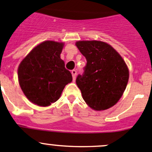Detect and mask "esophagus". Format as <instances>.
Returning a JSON list of instances; mask_svg holds the SVG:
<instances>
[{
    "label": "esophagus",
    "instance_id": "34e87169",
    "mask_svg": "<svg viewBox=\"0 0 152 152\" xmlns=\"http://www.w3.org/2000/svg\"><path fill=\"white\" fill-rule=\"evenodd\" d=\"M71 73H72V76H73V80L75 82V79H76V70H72Z\"/></svg>",
    "mask_w": 152,
    "mask_h": 152
}]
</instances>
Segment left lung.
<instances>
[{"label": "left lung", "instance_id": "left-lung-1", "mask_svg": "<svg viewBox=\"0 0 152 152\" xmlns=\"http://www.w3.org/2000/svg\"><path fill=\"white\" fill-rule=\"evenodd\" d=\"M76 46L87 61L84 73L76 80L83 98L93 110L110 108L121 98L128 83L127 64L106 42L83 40Z\"/></svg>", "mask_w": 152, "mask_h": 152}]
</instances>
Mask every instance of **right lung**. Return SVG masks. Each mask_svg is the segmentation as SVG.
Instances as JSON below:
<instances>
[{"mask_svg": "<svg viewBox=\"0 0 152 152\" xmlns=\"http://www.w3.org/2000/svg\"><path fill=\"white\" fill-rule=\"evenodd\" d=\"M63 42L47 40L34 48L18 68V83L27 98L39 106H48L61 97L73 80L60 58Z\"/></svg>", "mask_w": 152, "mask_h": 152, "instance_id": "add662e5", "label": "right lung"}]
</instances>
